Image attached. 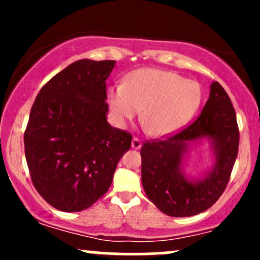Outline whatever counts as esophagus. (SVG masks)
<instances>
[{"instance_id":"esophagus-1","label":"esophagus","mask_w":260,"mask_h":260,"mask_svg":"<svg viewBox=\"0 0 260 260\" xmlns=\"http://www.w3.org/2000/svg\"><path fill=\"white\" fill-rule=\"evenodd\" d=\"M142 147V142H140L139 138H137V137H133L132 139V148L133 149H139Z\"/></svg>"}]
</instances>
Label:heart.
Here are the masks:
<instances>
[{
    "instance_id": "obj_1",
    "label": "heart",
    "mask_w": 260,
    "mask_h": 260,
    "mask_svg": "<svg viewBox=\"0 0 260 260\" xmlns=\"http://www.w3.org/2000/svg\"><path fill=\"white\" fill-rule=\"evenodd\" d=\"M118 124L139 113L149 134L165 137L189 122L202 101L201 85L169 71L143 68L127 77L124 84L112 85L107 94Z\"/></svg>"
}]
</instances>
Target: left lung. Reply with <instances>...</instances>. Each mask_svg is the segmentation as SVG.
<instances>
[{"label":"left lung","mask_w":260,"mask_h":260,"mask_svg":"<svg viewBox=\"0 0 260 260\" xmlns=\"http://www.w3.org/2000/svg\"><path fill=\"white\" fill-rule=\"evenodd\" d=\"M207 136L216 150V165L207 177L188 181L180 172L187 143ZM240 131L231 99L217 82L194 122L172 136L147 140L140 150L142 183L155 207L169 216L184 217L203 213L228 186L238 153Z\"/></svg>","instance_id":"1"}]
</instances>
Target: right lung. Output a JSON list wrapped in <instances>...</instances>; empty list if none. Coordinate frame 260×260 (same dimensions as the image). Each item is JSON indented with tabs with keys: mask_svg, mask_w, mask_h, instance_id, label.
<instances>
[{
	"mask_svg": "<svg viewBox=\"0 0 260 260\" xmlns=\"http://www.w3.org/2000/svg\"><path fill=\"white\" fill-rule=\"evenodd\" d=\"M115 61L79 59L39 91L24 132L32 184L62 211H82L107 192L132 134L107 123L106 79Z\"/></svg>",
	"mask_w": 260,
	"mask_h": 260,
	"instance_id": "add662e5",
	"label": "right lung"
}]
</instances>
